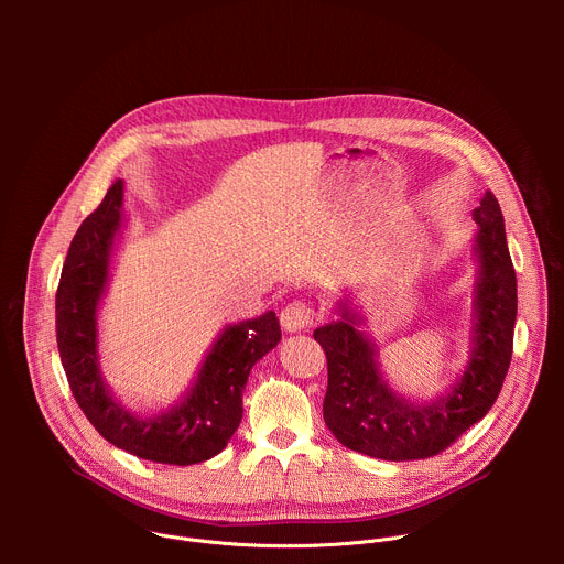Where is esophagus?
Listing matches in <instances>:
<instances>
[{"label": "esophagus", "mask_w": 564, "mask_h": 564, "mask_svg": "<svg viewBox=\"0 0 564 564\" xmlns=\"http://www.w3.org/2000/svg\"><path fill=\"white\" fill-rule=\"evenodd\" d=\"M281 324L288 333H299L316 324V312L305 299H294L281 310Z\"/></svg>", "instance_id": "esophagus-1"}]
</instances>
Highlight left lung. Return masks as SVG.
<instances>
[{
    "label": "left lung",
    "instance_id": "1",
    "mask_svg": "<svg viewBox=\"0 0 564 564\" xmlns=\"http://www.w3.org/2000/svg\"><path fill=\"white\" fill-rule=\"evenodd\" d=\"M473 218L479 227L475 348L446 397L422 406L397 397L381 379L375 344L355 328L357 316L348 307L341 312L344 321L314 330L328 359L324 420L346 448L388 462L426 459L446 451L496 404L513 355L518 285L505 216L491 192Z\"/></svg>",
    "mask_w": 564,
    "mask_h": 564
}]
</instances>
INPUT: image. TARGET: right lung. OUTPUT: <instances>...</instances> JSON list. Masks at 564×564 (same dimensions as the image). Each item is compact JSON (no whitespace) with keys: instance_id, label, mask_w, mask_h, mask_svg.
I'll list each match as a JSON object with an SVG mask.
<instances>
[{"instance_id":"obj_1","label":"right lung","mask_w":564,"mask_h":564,"mask_svg":"<svg viewBox=\"0 0 564 564\" xmlns=\"http://www.w3.org/2000/svg\"><path fill=\"white\" fill-rule=\"evenodd\" d=\"M122 220V181L75 231L55 294V335L70 392L94 429L142 459L189 466L218 455L243 417L252 366L281 341L279 318L265 312L223 330L183 404L140 417L111 397L98 368L96 310L107 285L113 238Z\"/></svg>"}]
</instances>
